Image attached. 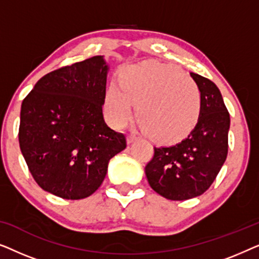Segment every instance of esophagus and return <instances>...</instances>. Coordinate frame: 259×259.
Masks as SVG:
<instances>
[{"mask_svg": "<svg viewBox=\"0 0 259 259\" xmlns=\"http://www.w3.org/2000/svg\"><path fill=\"white\" fill-rule=\"evenodd\" d=\"M137 134H134V133H130L128 136H127V143L128 144H132L134 140H137Z\"/></svg>", "mask_w": 259, "mask_h": 259, "instance_id": "34e87169", "label": "esophagus"}]
</instances>
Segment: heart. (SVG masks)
<instances>
[{"mask_svg":"<svg viewBox=\"0 0 259 259\" xmlns=\"http://www.w3.org/2000/svg\"><path fill=\"white\" fill-rule=\"evenodd\" d=\"M136 105L137 119L148 136L172 140L196 125L201 112V93L196 81L182 69L158 62L127 67L120 84L109 83L105 108L113 125L128 121Z\"/></svg>","mask_w":259,"mask_h":259,"instance_id":"heart-1","label":"heart"}]
</instances>
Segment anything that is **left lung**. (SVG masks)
Masks as SVG:
<instances>
[{"label":"left lung","mask_w":259,"mask_h":259,"mask_svg":"<svg viewBox=\"0 0 259 259\" xmlns=\"http://www.w3.org/2000/svg\"><path fill=\"white\" fill-rule=\"evenodd\" d=\"M199 86L201 112L194 128L171 146L154 147L145 167L148 184L169 200H186L203 194L214 182L228 155L230 114L218 87L190 73Z\"/></svg>","instance_id":"1"}]
</instances>
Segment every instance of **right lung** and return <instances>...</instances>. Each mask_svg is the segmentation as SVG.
<instances>
[{"label":"right lung","instance_id":"add662e5","mask_svg":"<svg viewBox=\"0 0 259 259\" xmlns=\"http://www.w3.org/2000/svg\"><path fill=\"white\" fill-rule=\"evenodd\" d=\"M107 73L100 55L62 67L42 76L22 102L21 152L37 185L54 196L90 197L126 148L125 136L102 114Z\"/></svg>","mask_w":259,"mask_h":259}]
</instances>
